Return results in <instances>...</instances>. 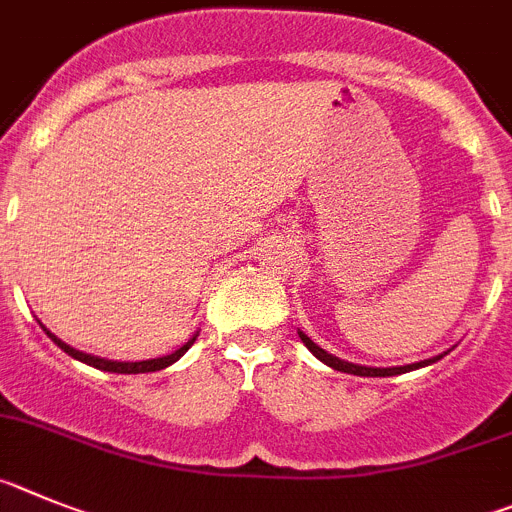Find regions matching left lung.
Masks as SVG:
<instances>
[{"mask_svg": "<svg viewBox=\"0 0 512 512\" xmlns=\"http://www.w3.org/2000/svg\"><path fill=\"white\" fill-rule=\"evenodd\" d=\"M298 336H301V342L306 344L308 352H313V357H319L324 365L334 367V370L339 372H349V375H359V377H393V375H403V372H411V370H418V367H426V365H434V362H439L444 354H436V357L431 359H421V362H413V365H403V367H365V365H352V362H344V359L334 357V354H329L326 349H321L319 344L311 342V336H306L303 331H298Z\"/></svg>", "mask_w": 512, "mask_h": 512, "instance_id": "left-lung-1", "label": "left lung"}]
</instances>
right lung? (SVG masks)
Returning <instances> with one entry per match:
<instances>
[{
  "instance_id": "1",
  "label": "right lung",
  "mask_w": 512,
  "mask_h": 512,
  "mask_svg": "<svg viewBox=\"0 0 512 512\" xmlns=\"http://www.w3.org/2000/svg\"><path fill=\"white\" fill-rule=\"evenodd\" d=\"M43 326V324H40ZM45 334L53 339L58 347L63 349L66 354H71L73 359H78V362H84V365H91L96 367V370H104V372H117V375H140V372H158V370H165L168 365H173V362H178V359L183 357V354L188 352V347H191L193 342H196V336L199 334H193L191 339H188L186 344H183L181 349H176L173 354H165V357H158V359H142V362H114V359H104V357H94V354H86V352H78V349H73L71 344L61 342L58 336L50 334L48 329L43 326Z\"/></svg>"
}]
</instances>
